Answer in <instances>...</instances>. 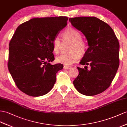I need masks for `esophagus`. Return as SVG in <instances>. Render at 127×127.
<instances>
[{
    "label": "esophagus",
    "instance_id": "34e87169",
    "mask_svg": "<svg viewBox=\"0 0 127 127\" xmlns=\"http://www.w3.org/2000/svg\"><path fill=\"white\" fill-rule=\"evenodd\" d=\"M64 69H70L72 68V67H70V66H68L64 65Z\"/></svg>",
    "mask_w": 127,
    "mask_h": 127
}]
</instances>
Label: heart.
<instances>
[{
  "mask_svg": "<svg viewBox=\"0 0 127 127\" xmlns=\"http://www.w3.org/2000/svg\"><path fill=\"white\" fill-rule=\"evenodd\" d=\"M64 40L72 42L69 48V52L60 55L57 58L58 63L70 65L75 63L79 59V57L84 55L87 50V44L82 39L81 34L78 31L69 28L63 32ZM53 49L55 53L59 52L62 46V40L59 36H55L53 42Z\"/></svg>",
  "mask_w": 127,
  "mask_h": 127,
  "instance_id": "heart-1",
  "label": "heart"
}]
</instances>
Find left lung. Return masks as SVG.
<instances>
[{
  "label": "left lung",
  "instance_id": "8db88e82",
  "mask_svg": "<svg viewBox=\"0 0 127 127\" xmlns=\"http://www.w3.org/2000/svg\"><path fill=\"white\" fill-rule=\"evenodd\" d=\"M69 21L81 31L89 47L80 64L91 68L78 67L79 75L73 81L81 94L95 95L109 88L119 68V42L111 27L94 17L69 18Z\"/></svg>",
  "mask_w": 127,
  "mask_h": 127
}]
</instances>
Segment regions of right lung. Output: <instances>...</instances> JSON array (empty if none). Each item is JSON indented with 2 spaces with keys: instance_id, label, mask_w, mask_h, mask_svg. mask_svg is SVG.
<instances>
[{
  "instance_id": "1",
  "label": "right lung",
  "mask_w": 127,
  "mask_h": 127,
  "mask_svg": "<svg viewBox=\"0 0 127 127\" xmlns=\"http://www.w3.org/2000/svg\"><path fill=\"white\" fill-rule=\"evenodd\" d=\"M67 17L35 18L17 27L9 44L8 68L19 90L31 96L45 95L63 68L54 60L52 42L67 25Z\"/></svg>"
}]
</instances>
